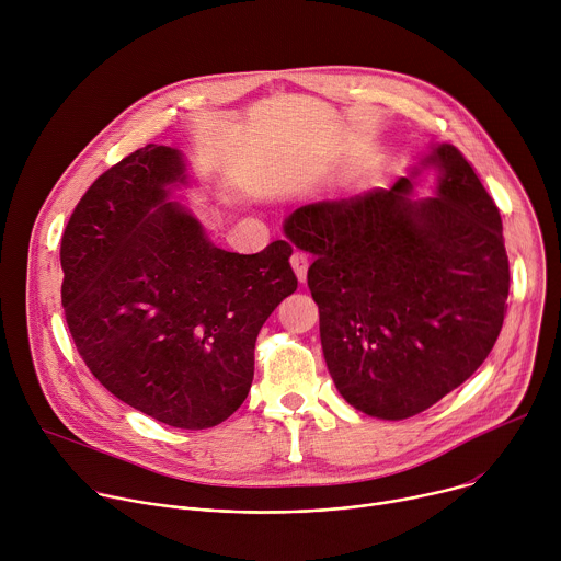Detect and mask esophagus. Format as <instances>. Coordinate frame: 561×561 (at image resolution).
I'll use <instances>...</instances> for the list:
<instances>
[{
    "mask_svg": "<svg viewBox=\"0 0 561 561\" xmlns=\"http://www.w3.org/2000/svg\"><path fill=\"white\" fill-rule=\"evenodd\" d=\"M290 266H293L297 279H299V282H306V273H308V257H306V253L295 251V253L290 255Z\"/></svg>",
    "mask_w": 561,
    "mask_h": 561,
    "instance_id": "34e87169",
    "label": "esophagus"
}]
</instances>
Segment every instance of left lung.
I'll list each match as a JSON object with an SVG mask.
<instances>
[{
    "mask_svg": "<svg viewBox=\"0 0 561 561\" xmlns=\"http://www.w3.org/2000/svg\"><path fill=\"white\" fill-rule=\"evenodd\" d=\"M424 165L440 169L438 195L411 201ZM284 232L314 255L308 288L327 366L357 411L413 417L493 351L511 286L502 217L453 144L388 191L297 208Z\"/></svg>",
    "mask_w": 561,
    "mask_h": 561,
    "instance_id": "1",
    "label": "left lung"
}]
</instances>
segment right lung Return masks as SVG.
Wrapping results in <instances>:
<instances>
[{"instance_id":"right-lung-1","label":"right lung","mask_w":561,"mask_h":561,"mask_svg":"<svg viewBox=\"0 0 561 561\" xmlns=\"http://www.w3.org/2000/svg\"><path fill=\"white\" fill-rule=\"evenodd\" d=\"M173 184H186L184 157L157 144L93 182L61 234V304L106 390L157 422L202 431L244 404L260 329L297 277L284 239L255 255L208 242L169 202Z\"/></svg>"}]
</instances>
